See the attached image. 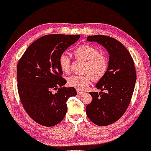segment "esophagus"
Returning <instances> with one entry per match:
<instances>
[{"mask_svg": "<svg viewBox=\"0 0 151 151\" xmlns=\"http://www.w3.org/2000/svg\"><path fill=\"white\" fill-rule=\"evenodd\" d=\"M77 93H78V94H83L84 93V92L83 91H80V90H77Z\"/></svg>", "mask_w": 151, "mask_h": 151, "instance_id": "obj_1", "label": "esophagus"}]
</instances>
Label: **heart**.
Listing matches in <instances>:
<instances>
[{"label": "heart", "mask_w": 151, "mask_h": 151, "mask_svg": "<svg viewBox=\"0 0 151 151\" xmlns=\"http://www.w3.org/2000/svg\"><path fill=\"white\" fill-rule=\"evenodd\" d=\"M76 58H80L86 62L85 72L88 73L83 76L73 75L68 78L69 86L78 90H85L91 83L92 79L99 81L106 74L108 69V58L106 55L100 54V51L94 46L84 44L73 51ZM58 64L63 73H68L70 71L71 59L66 53L60 55Z\"/></svg>", "instance_id": "b5f03b06"}]
</instances>
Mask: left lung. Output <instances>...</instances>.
<instances>
[{"label": "left lung", "instance_id": "left-lung-1", "mask_svg": "<svg viewBox=\"0 0 151 151\" xmlns=\"http://www.w3.org/2000/svg\"><path fill=\"white\" fill-rule=\"evenodd\" d=\"M87 42H95L105 47L109 55L106 74L96 87L106 93L90 92L93 100L86 107V113L94 124L104 127L121 117L128 108L136 82L134 60L121 42L109 36L94 35Z\"/></svg>", "mask_w": 151, "mask_h": 151}]
</instances>
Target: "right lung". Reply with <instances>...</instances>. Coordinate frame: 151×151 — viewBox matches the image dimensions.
Returning a JSON list of instances; mask_svg holds the SVG:
<instances>
[{
	"label": "right lung",
	"mask_w": 151,
	"mask_h": 151,
	"mask_svg": "<svg viewBox=\"0 0 151 151\" xmlns=\"http://www.w3.org/2000/svg\"><path fill=\"white\" fill-rule=\"evenodd\" d=\"M80 35H49L36 40L17 64V88L24 109L30 117L44 127L63 121L66 101L77 95L73 87H64L58 58ZM58 90L53 94L52 90Z\"/></svg>",
	"instance_id": "right-lung-1"
}]
</instances>
